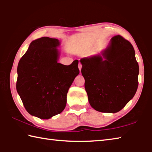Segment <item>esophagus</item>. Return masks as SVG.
<instances>
[{
    "mask_svg": "<svg viewBox=\"0 0 152 152\" xmlns=\"http://www.w3.org/2000/svg\"><path fill=\"white\" fill-rule=\"evenodd\" d=\"M78 68H79L80 71L81 69H82V64H80V63H79V64H78Z\"/></svg>",
    "mask_w": 152,
    "mask_h": 152,
    "instance_id": "34e87169",
    "label": "esophagus"
}]
</instances>
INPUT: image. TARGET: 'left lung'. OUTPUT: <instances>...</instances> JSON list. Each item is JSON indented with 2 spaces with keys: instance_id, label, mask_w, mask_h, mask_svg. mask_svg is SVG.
<instances>
[{
  "instance_id": "8db88e82",
  "label": "left lung",
  "mask_w": 152,
  "mask_h": 152,
  "mask_svg": "<svg viewBox=\"0 0 152 152\" xmlns=\"http://www.w3.org/2000/svg\"><path fill=\"white\" fill-rule=\"evenodd\" d=\"M80 62L89 103L97 111L119 112L134 96L139 65L133 45L122 36L113 37L101 54Z\"/></svg>"
}]
</instances>
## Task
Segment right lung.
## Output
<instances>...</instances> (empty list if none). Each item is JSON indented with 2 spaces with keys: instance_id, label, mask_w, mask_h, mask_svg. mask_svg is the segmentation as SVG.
Returning <instances> with one entry per match:
<instances>
[{
  "instance_id": "right-lung-1",
  "label": "right lung",
  "mask_w": 152,
  "mask_h": 152,
  "mask_svg": "<svg viewBox=\"0 0 152 152\" xmlns=\"http://www.w3.org/2000/svg\"><path fill=\"white\" fill-rule=\"evenodd\" d=\"M60 42L43 37L33 41L17 66L16 88L27 111L48 119L65 109L68 89L79 74L78 60L58 62Z\"/></svg>"
}]
</instances>
